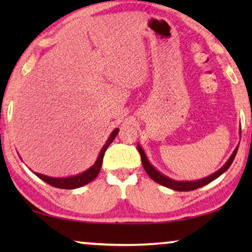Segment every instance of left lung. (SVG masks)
Here are the masks:
<instances>
[{
	"instance_id": "1",
	"label": "left lung",
	"mask_w": 252,
	"mask_h": 252,
	"mask_svg": "<svg viewBox=\"0 0 252 252\" xmlns=\"http://www.w3.org/2000/svg\"><path fill=\"white\" fill-rule=\"evenodd\" d=\"M237 149H239V147L235 148V150H234L233 154L230 155L228 160L223 164V166L221 168H219V170L215 172L213 174L209 175V177L199 179V180H194V181H178V180H173V179L166 177V175H164L163 173H160L159 171L156 170V168L151 165L149 159H148L147 155L144 154V151L142 148H141L140 144H137V150H139V153L141 155V160H142V165H143L144 170H146V172H147V174L149 175V177L153 179L154 181H156L157 184H159L161 186H164V187H167V188L172 189V190H177V191L195 190V189L201 188V187H203V186L208 185L211 181L216 180V179L220 177L223 172H226L227 170H228L230 165H232L234 158H235V156H236Z\"/></svg>"
}]
</instances>
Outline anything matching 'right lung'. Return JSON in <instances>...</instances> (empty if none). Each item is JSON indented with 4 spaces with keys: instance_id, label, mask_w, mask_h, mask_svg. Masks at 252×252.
<instances>
[{
    "instance_id": "right-lung-1",
    "label": "right lung",
    "mask_w": 252,
    "mask_h": 252,
    "mask_svg": "<svg viewBox=\"0 0 252 252\" xmlns=\"http://www.w3.org/2000/svg\"><path fill=\"white\" fill-rule=\"evenodd\" d=\"M118 132H119V128H116L112 130V133L110 134L108 141H106L101 151H99L97 159H96L94 164H93V166L89 167L88 170L84 171L82 173L72 175V177H66V178H53L41 173H36V172H34V174H35L36 177H39L41 180H43L44 182H47V184L53 186V187L62 188V189H75L89 184V182L94 180V179L98 175L99 170H101L102 167L103 157H104L105 151L108 149L110 144L112 143V141L115 140V137L117 136Z\"/></svg>"
}]
</instances>
